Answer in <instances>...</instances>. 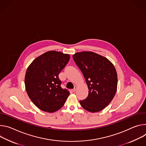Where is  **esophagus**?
Listing matches in <instances>:
<instances>
[{
    "label": "esophagus",
    "instance_id": "34e87169",
    "mask_svg": "<svg viewBox=\"0 0 146 146\" xmlns=\"http://www.w3.org/2000/svg\"><path fill=\"white\" fill-rule=\"evenodd\" d=\"M76 89H77V87H76V86H75L74 88L72 89V92H75L76 90Z\"/></svg>",
    "mask_w": 146,
    "mask_h": 146
}]
</instances>
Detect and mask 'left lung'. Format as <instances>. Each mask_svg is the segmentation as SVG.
Masks as SVG:
<instances>
[{
    "instance_id": "8db88e82",
    "label": "left lung",
    "mask_w": 146,
    "mask_h": 146,
    "mask_svg": "<svg viewBox=\"0 0 146 146\" xmlns=\"http://www.w3.org/2000/svg\"><path fill=\"white\" fill-rule=\"evenodd\" d=\"M72 57L89 89L88 98L79 102L80 105L90 112L103 110L114 98L117 89V74L114 65L92 52H78Z\"/></svg>"
}]
</instances>
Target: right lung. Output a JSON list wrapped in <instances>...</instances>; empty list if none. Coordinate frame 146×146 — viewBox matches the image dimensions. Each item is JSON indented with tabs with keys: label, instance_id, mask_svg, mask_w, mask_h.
<instances>
[{
	"label": "right lung",
	"instance_id": "right-lung-1",
	"mask_svg": "<svg viewBox=\"0 0 146 146\" xmlns=\"http://www.w3.org/2000/svg\"><path fill=\"white\" fill-rule=\"evenodd\" d=\"M70 58L68 54L48 51L35 58L28 67L25 89L31 100L40 110L53 112L66 102L70 92L61 87L58 75Z\"/></svg>",
	"mask_w": 146,
	"mask_h": 146
}]
</instances>
